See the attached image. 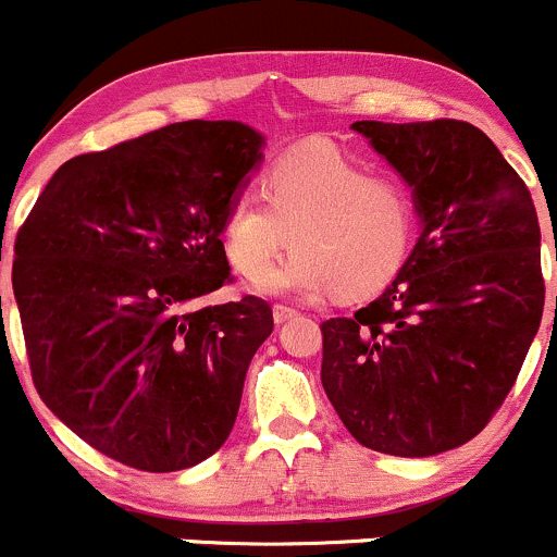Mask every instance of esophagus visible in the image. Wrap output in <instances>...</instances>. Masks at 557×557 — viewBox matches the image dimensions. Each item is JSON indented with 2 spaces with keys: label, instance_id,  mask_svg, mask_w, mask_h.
<instances>
[{
  "label": "esophagus",
  "instance_id": "esophagus-1",
  "mask_svg": "<svg viewBox=\"0 0 557 557\" xmlns=\"http://www.w3.org/2000/svg\"><path fill=\"white\" fill-rule=\"evenodd\" d=\"M292 317H297L295 308H289V306H273V322H276V324L289 322Z\"/></svg>",
  "mask_w": 557,
  "mask_h": 557
}]
</instances>
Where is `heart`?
Listing matches in <instances>:
<instances>
[{"label": "heart", "mask_w": 557, "mask_h": 557, "mask_svg": "<svg viewBox=\"0 0 557 557\" xmlns=\"http://www.w3.org/2000/svg\"><path fill=\"white\" fill-rule=\"evenodd\" d=\"M260 202L230 200L222 246L240 276L257 281L288 248L298 251L257 289L265 295L360 300L382 292L404 271L417 235V206L398 178L371 175L333 148L286 153L262 178Z\"/></svg>", "instance_id": "heart-1"}]
</instances>
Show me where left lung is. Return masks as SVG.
Segmentation results:
<instances>
[{
  "mask_svg": "<svg viewBox=\"0 0 557 557\" xmlns=\"http://www.w3.org/2000/svg\"><path fill=\"white\" fill-rule=\"evenodd\" d=\"M406 181L420 235L355 317L322 322V387L368 449L431 458L504 404L544 311L531 191L495 143L455 119L355 121Z\"/></svg>",
  "mask_w": 557,
  "mask_h": 557,
  "instance_id": "left-lung-1",
  "label": "left lung"
}]
</instances>
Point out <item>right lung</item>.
I'll use <instances>...</instances> for the list:
<instances>
[{"instance_id":"1","label":"right lung","mask_w":557,"mask_h":557,"mask_svg":"<svg viewBox=\"0 0 557 557\" xmlns=\"http://www.w3.org/2000/svg\"><path fill=\"white\" fill-rule=\"evenodd\" d=\"M244 121H181L53 173L15 238L13 295L48 409L119 463H202L238 417L273 333L260 297L200 300L230 281L222 216L260 168Z\"/></svg>"}]
</instances>
